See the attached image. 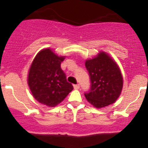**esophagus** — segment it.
Listing matches in <instances>:
<instances>
[{
  "label": "esophagus",
  "instance_id": "1",
  "mask_svg": "<svg viewBox=\"0 0 148 148\" xmlns=\"http://www.w3.org/2000/svg\"><path fill=\"white\" fill-rule=\"evenodd\" d=\"M73 87L75 90H78L80 88V86H79V84H75V85H73Z\"/></svg>",
  "mask_w": 148,
  "mask_h": 148
}]
</instances>
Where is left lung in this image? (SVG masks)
<instances>
[{"label":"left lung","mask_w":148,"mask_h":148,"mask_svg":"<svg viewBox=\"0 0 148 148\" xmlns=\"http://www.w3.org/2000/svg\"><path fill=\"white\" fill-rule=\"evenodd\" d=\"M91 87L86 99L94 108H102L116 102L123 87V77L119 65L105 52L86 60Z\"/></svg>","instance_id":"left-lung-1"}]
</instances>
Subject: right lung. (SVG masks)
Returning a JSON list of instances; mask_svg holds the SVG:
<instances>
[{
  "mask_svg": "<svg viewBox=\"0 0 148 148\" xmlns=\"http://www.w3.org/2000/svg\"><path fill=\"white\" fill-rule=\"evenodd\" d=\"M65 56H58L50 48H46L32 61L27 83L33 97L40 104L54 108L73 90L61 68Z\"/></svg>",
  "mask_w": 148,
  "mask_h": 148,
  "instance_id": "right-lung-1",
  "label": "right lung"
}]
</instances>
